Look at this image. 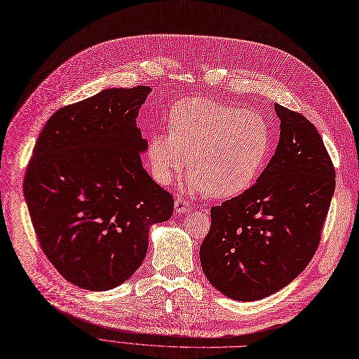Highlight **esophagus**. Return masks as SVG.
<instances>
[{"label":"esophagus","instance_id":"1","mask_svg":"<svg viewBox=\"0 0 359 359\" xmlns=\"http://www.w3.org/2000/svg\"><path fill=\"white\" fill-rule=\"evenodd\" d=\"M192 210V205L189 201L184 200V198L182 196H177V200L175 201V211L176 213H189V211Z\"/></svg>","mask_w":359,"mask_h":359}]
</instances>
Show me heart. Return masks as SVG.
<instances>
[{"label":"heart","instance_id":"b5f03b06","mask_svg":"<svg viewBox=\"0 0 359 359\" xmlns=\"http://www.w3.org/2000/svg\"><path fill=\"white\" fill-rule=\"evenodd\" d=\"M168 131L148 139L154 179L167 184L191 156L188 189L226 200L253 187L271 154V128L256 111L211 99L179 102L170 112Z\"/></svg>","mask_w":359,"mask_h":359}]
</instances>
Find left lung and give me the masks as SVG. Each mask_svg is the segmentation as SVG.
<instances>
[{
    "label": "left lung",
    "instance_id": "obj_1",
    "mask_svg": "<svg viewBox=\"0 0 359 359\" xmlns=\"http://www.w3.org/2000/svg\"><path fill=\"white\" fill-rule=\"evenodd\" d=\"M280 143L257 182L210 210L201 266L224 296L251 302L290 284L308 266L336 188V170L315 126L275 103Z\"/></svg>",
    "mask_w": 359,
    "mask_h": 359
}]
</instances>
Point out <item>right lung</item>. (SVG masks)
I'll return each instance as SVG.
<instances>
[{"mask_svg":"<svg viewBox=\"0 0 359 359\" xmlns=\"http://www.w3.org/2000/svg\"><path fill=\"white\" fill-rule=\"evenodd\" d=\"M151 88H109L50 116L25 172L39 247L69 283L91 291L123 284L148 251L152 223L175 210L140 161L136 116Z\"/></svg>","mask_w":359,"mask_h":359,"instance_id":"1","label":"right lung"}]
</instances>
